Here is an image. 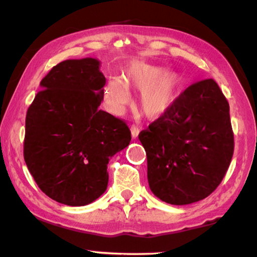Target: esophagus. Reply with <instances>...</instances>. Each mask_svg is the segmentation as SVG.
Wrapping results in <instances>:
<instances>
[{"mask_svg":"<svg viewBox=\"0 0 257 257\" xmlns=\"http://www.w3.org/2000/svg\"><path fill=\"white\" fill-rule=\"evenodd\" d=\"M130 132H132V136L133 138H136L139 134V128L137 127L136 124H132V127H130Z\"/></svg>","mask_w":257,"mask_h":257,"instance_id":"esophagus-1","label":"esophagus"}]
</instances>
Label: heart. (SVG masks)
Masks as SVG:
<instances>
[{
    "label": "heart",
    "instance_id": "heart-1",
    "mask_svg": "<svg viewBox=\"0 0 257 257\" xmlns=\"http://www.w3.org/2000/svg\"><path fill=\"white\" fill-rule=\"evenodd\" d=\"M179 77L163 67L133 62L124 73V80L111 79L104 88V99L113 111H120L129 101L127 87L142 93L141 104L145 114L158 118L164 114L177 99Z\"/></svg>",
    "mask_w": 257,
    "mask_h": 257
}]
</instances>
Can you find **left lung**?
Segmentation results:
<instances>
[{"label":"left lung","instance_id":"obj_1","mask_svg":"<svg viewBox=\"0 0 257 257\" xmlns=\"http://www.w3.org/2000/svg\"><path fill=\"white\" fill-rule=\"evenodd\" d=\"M138 138L152 193L172 205L198 202L216 189L231 162L229 103L213 79L195 82Z\"/></svg>","mask_w":257,"mask_h":257}]
</instances>
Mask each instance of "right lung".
Segmentation results:
<instances>
[{"instance_id": "right-lung-1", "label": "right lung", "mask_w": 257, "mask_h": 257, "mask_svg": "<svg viewBox=\"0 0 257 257\" xmlns=\"http://www.w3.org/2000/svg\"><path fill=\"white\" fill-rule=\"evenodd\" d=\"M105 82L97 59L62 61L43 78L28 107L25 162L43 193L64 205L101 196L108 160L132 141L125 122L98 108Z\"/></svg>"}]
</instances>
